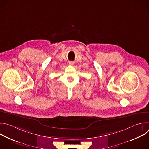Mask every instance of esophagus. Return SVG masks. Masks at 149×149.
<instances>
[{
    "label": "esophagus",
    "instance_id": "esophagus-1",
    "mask_svg": "<svg viewBox=\"0 0 149 149\" xmlns=\"http://www.w3.org/2000/svg\"><path fill=\"white\" fill-rule=\"evenodd\" d=\"M74 63V62H72V61H70L69 62V65H73Z\"/></svg>",
    "mask_w": 149,
    "mask_h": 149
}]
</instances>
